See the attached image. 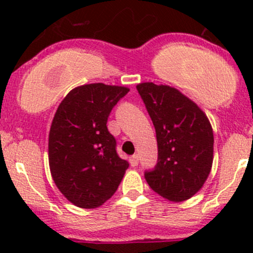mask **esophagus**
<instances>
[{
    "label": "esophagus",
    "mask_w": 253,
    "mask_h": 253,
    "mask_svg": "<svg viewBox=\"0 0 253 253\" xmlns=\"http://www.w3.org/2000/svg\"><path fill=\"white\" fill-rule=\"evenodd\" d=\"M138 155H132V157L129 158V163H131L132 167H137V165H138Z\"/></svg>",
    "instance_id": "obj_1"
}]
</instances>
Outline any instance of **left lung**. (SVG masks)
Here are the masks:
<instances>
[{"mask_svg": "<svg viewBox=\"0 0 253 253\" xmlns=\"http://www.w3.org/2000/svg\"><path fill=\"white\" fill-rule=\"evenodd\" d=\"M154 125L158 162L144 177L154 192L172 202L202 188L213 164V129L206 114L177 89L154 83L137 85Z\"/></svg>", "mask_w": 253, "mask_h": 253, "instance_id": "1", "label": "left lung"}]
</instances>
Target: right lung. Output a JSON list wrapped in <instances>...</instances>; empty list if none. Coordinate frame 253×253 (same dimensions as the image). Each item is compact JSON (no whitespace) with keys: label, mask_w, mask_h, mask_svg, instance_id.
<instances>
[{"label":"right lung","mask_w":253,"mask_h":253,"mask_svg":"<svg viewBox=\"0 0 253 253\" xmlns=\"http://www.w3.org/2000/svg\"><path fill=\"white\" fill-rule=\"evenodd\" d=\"M128 91L126 86L85 84L72 89L56 111L48 134V164L57 188L75 206L100 207L128 169L106 126L114 106Z\"/></svg>","instance_id":"obj_1"}]
</instances>
